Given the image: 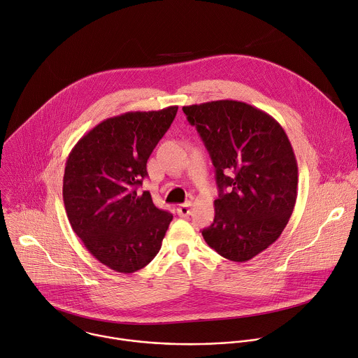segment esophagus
Listing matches in <instances>:
<instances>
[{"mask_svg":"<svg viewBox=\"0 0 358 358\" xmlns=\"http://www.w3.org/2000/svg\"><path fill=\"white\" fill-rule=\"evenodd\" d=\"M191 210H192V203L191 202H185V203H182V206H180L177 208V214L180 217H188L191 214Z\"/></svg>","mask_w":358,"mask_h":358,"instance_id":"obj_1","label":"esophagus"}]
</instances>
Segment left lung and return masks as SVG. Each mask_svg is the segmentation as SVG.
I'll list each match as a JSON object with an SVG mask.
<instances>
[{
  "label": "left lung",
  "instance_id": "1",
  "mask_svg": "<svg viewBox=\"0 0 358 358\" xmlns=\"http://www.w3.org/2000/svg\"><path fill=\"white\" fill-rule=\"evenodd\" d=\"M182 112L210 152L220 189L214 222L202 236L221 257L246 262L280 236L293 213L292 144L272 116L243 101H207Z\"/></svg>",
  "mask_w": 358,
  "mask_h": 358
}]
</instances>
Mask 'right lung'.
I'll return each instance as SVG.
<instances>
[{"label": "right lung", "mask_w": 358, "mask_h": 358, "mask_svg": "<svg viewBox=\"0 0 358 358\" xmlns=\"http://www.w3.org/2000/svg\"><path fill=\"white\" fill-rule=\"evenodd\" d=\"M177 110L106 119L76 143L66 160L62 194L71 227L93 257L116 272L133 273L155 259L173 220L138 187Z\"/></svg>", "instance_id": "add662e5"}]
</instances>
